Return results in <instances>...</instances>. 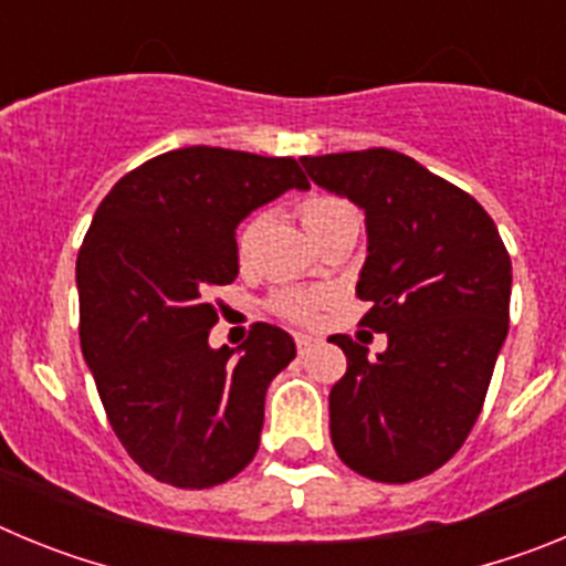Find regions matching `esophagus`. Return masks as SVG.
<instances>
[{
    "label": "esophagus",
    "mask_w": 566,
    "mask_h": 566,
    "mask_svg": "<svg viewBox=\"0 0 566 566\" xmlns=\"http://www.w3.org/2000/svg\"><path fill=\"white\" fill-rule=\"evenodd\" d=\"M294 343H297V352H300V354H306V352H312L314 345H317V339H314L312 334L297 332V334H294Z\"/></svg>",
    "instance_id": "obj_1"
}]
</instances>
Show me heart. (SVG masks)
Returning a JSON list of instances; mask_svg holds the SVG:
<instances>
[{
    "mask_svg": "<svg viewBox=\"0 0 566 566\" xmlns=\"http://www.w3.org/2000/svg\"><path fill=\"white\" fill-rule=\"evenodd\" d=\"M297 214L303 227H306V232L312 234V240L319 232H326L328 227H334V223L345 221V218H357L352 203H345L343 198H334V195H308L306 201L297 207ZM258 214H252V218L240 223L238 234H234V249H238L240 260H247L252 254L254 243H258ZM323 303H326V297L319 292H312V289H280L272 297L274 312L289 319H312Z\"/></svg>",
    "mask_w": 566,
    "mask_h": 566,
    "instance_id": "1",
    "label": "heart"
}]
</instances>
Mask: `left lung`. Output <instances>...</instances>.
<instances>
[{
	"label": "left lung",
	"instance_id": "8db88e82",
	"mask_svg": "<svg viewBox=\"0 0 566 566\" xmlns=\"http://www.w3.org/2000/svg\"><path fill=\"white\" fill-rule=\"evenodd\" d=\"M308 178L365 212L359 323L368 348L334 334L345 377L328 394L332 442L359 476L405 484L462 448L507 337L513 269L499 229L468 192L394 149L306 155Z\"/></svg>",
	"mask_w": 566,
	"mask_h": 566
}]
</instances>
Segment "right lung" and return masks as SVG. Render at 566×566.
Wrapping results in <instances>:
<instances>
[{
  "instance_id": "right-lung-1",
  "label": "right lung",
  "mask_w": 566,
  "mask_h": 566,
  "mask_svg": "<svg viewBox=\"0 0 566 566\" xmlns=\"http://www.w3.org/2000/svg\"><path fill=\"white\" fill-rule=\"evenodd\" d=\"M289 189H308L294 158L172 149L124 175L84 234V363L115 437L158 482L214 488L258 453L266 388L294 339L254 323L240 348H209V292L238 277V223Z\"/></svg>"
}]
</instances>
